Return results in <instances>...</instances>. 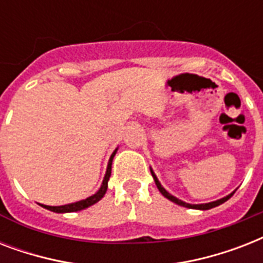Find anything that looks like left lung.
Here are the masks:
<instances>
[{
  "mask_svg": "<svg viewBox=\"0 0 263 263\" xmlns=\"http://www.w3.org/2000/svg\"><path fill=\"white\" fill-rule=\"evenodd\" d=\"M150 172H152V176H153V179H154V181H156V185L157 188L160 190V192L162 194V195L165 196V198H168L169 200H172L173 203L176 204H179V206H183V208H188V209H196V210H209V209H213V208H216V206H220L221 203H224V202H227V200L231 198V196L235 194V191L231 192L229 195L224 196V198H221V199H217V200H213V202H209V203H199V204H192V203H187V202H184V200L179 199V198H176V196H173L172 194H169L166 190H165L162 185H161L160 183V180L157 179V176L156 173H154V171H153L152 168H150Z\"/></svg>",
  "mask_w": 263,
  "mask_h": 263,
  "instance_id": "1",
  "label": "left lung"
}]
</instances>
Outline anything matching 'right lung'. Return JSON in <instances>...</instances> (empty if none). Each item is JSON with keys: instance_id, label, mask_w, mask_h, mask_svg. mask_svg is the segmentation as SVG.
I'll return each mask as SVG.
<instances>
[{"instance_id": "1", "label": "right lung", "mask_w": 263, "mask_h": 263, "mask_svg": "<svg viewBox=\"0 0 263 263\" xmlns=\"http://www.w3.org/2000/svg\"><path fill=\"white\" fill-rule=\"evenodd\" d=\"M116 153H117V148H116L115 152L111 153L110 158H109V162H107L106 173H105V177H103L102 184H101V188H99L98 191L95 192L94 195L88 196V198H86V199L73 202V203L63 204V206H47V204H41V203L39 204H41L42 208L47 209V210H50V212H54V213H73V212L84 210V209L90 208V206H92L94 203H97V202L102 199L103 195L106 194L107 181H109V177H110V173H111V162H113V158H115Z\"/></svg>"}]
</instances>
